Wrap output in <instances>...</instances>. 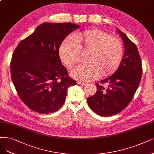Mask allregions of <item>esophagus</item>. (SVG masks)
Segmentation results:
<instances>
[{"instance_id": "1", "label": "esophagus", "mask_w": 154, "mask_h": 154, "mask_svg": "<svg viewBox=\"0 0 154 154\" xmlns=\"http://www.w3.org/2000/svg\"><path fill=\"white\" fill-rule=\"evenodd\" d=\"M77 84H78V85H80V86H84L85 84L84 82H81V81H78L77 82Z\"/></svg>"}]
</instances>
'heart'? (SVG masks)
<instances>
[{"label": "heart", "mask_w": 154, "mask_h": 154, "mask_svg": "<svg viewBox=\"0 0 154 154\" xmlns=\"http://www.w3.org/2000/svg\"><path fill=\"white\" fill-rule=\"evenodd\" d=\"M75 40L66 38L60 48V57L66 67L73 66L81 60L82 53L88 54L87 63L73 68L70 75L81 81H91L100 74L107 76L115 72L120 66L124 55L122 42L117 38L100 30L84 31L75 36Z\"/></svg>", "instance_id": "b5f03b06"}]
</instances>
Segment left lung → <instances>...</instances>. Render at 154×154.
I'll return each mask as SVG.
<instances>
[{
	"mask_svg": "<svg viewBox=\"0 0 154 154\" xmlns=\"http://www.w3.org/2000/svg\"><path fill=\"white\" fill-rule=\"evenodd\" d=\"M117 32L124 44L121 63L112 75L96 83L97 91L87 99L90 109L103 117L123 110L133 99L141 79L142 65L137 47L124 33ZM105 83L108 85L106 89L103 86Z\"/></svg>",
	"mask_w": 154,
	"mask_h": 154,
	"instance_id": "1",
	"label": "left lung"
}]
</instances>
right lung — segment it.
Masks as SVG:
<instances>
[{"label":"right lung","instance_id":"add662e5","mask_svg":"<svg viewBox=\"0 0 154 154\" xmlns=\"http://www.w3.org/2000/svg\"><path fill=\"white\" fill-rule=\"evenodd\" d=\"M79 28L72 23H44L14 50L11 79L19 97L32 110L55 112L65 103L68 88L76 84L61 63L59 49L65 37Z\"/></svg>","mask_w":154,"mask_h":154}]
</instances>
